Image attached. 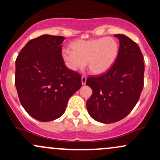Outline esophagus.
<instances>
[{"instance_id": "esophagus-1", "label": "esophagus", "mask_w": 160, "mask_h": 160, "mask_svg": "<svg viewBox=\"0 0 160 160\" xmlns=\"http://www.w3.org/2000/svg\"><path fill=\"white\" fill-rule=\"evenodd\" d=\"M81 82H82V85H85L86 82V76H82Z\"/></svg>"}]
</instances>
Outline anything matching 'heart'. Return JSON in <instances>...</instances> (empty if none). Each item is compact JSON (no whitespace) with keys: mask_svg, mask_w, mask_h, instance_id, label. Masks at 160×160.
<instances>
[{"mask_svg":"<svg viewBox=\"0 0 160 160\" xmlns=\"http://www.w3.org/2000/svg\"><path fill=\"white\" fill-rule=\"evenodd\" d=\"M72 50L65 49L62 57L68 68L82 70L87 62L89 71L95 74H104L113 66L119 53V45L111 38L78 40L71 45Z\"/></svg>","mask_w":160,"mask_h":160,"instance_id":"obj_1","label":"heart"}]
</instances>
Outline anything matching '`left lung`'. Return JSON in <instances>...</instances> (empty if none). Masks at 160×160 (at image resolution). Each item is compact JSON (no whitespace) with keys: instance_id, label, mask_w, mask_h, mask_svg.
Here are the masks:
<instances>
[{"instance_id":"left-lung-1","label":"left lung","mask_w":160,"mask_h":160,"mask_svg":"<svg viewBox=\"0 0 160 160\" xmlns=\"http://www.w3.org/2000/svg\"><path fill=\"white\" fill-rule=\"evenodd\" d=\"M120 40L116 62L108 72L89 77L86 84L92 89L86 108L92 119L112 123L126 117L137 104L144 87V64L138 45L124 34Z\"/></svg>"}]
</instances>
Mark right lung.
Returning a JSON list of instances; mask_svg holds the SVG:
<instances>
[{"mask_svg":"<svg viewBox=\"0 0 160 160\" xmlns=\"http://www.w3.org/2000/svg\"><path fill=\"white\" fill-rule=\"evenodd\" d=\"M65 38L43 34L29 40L16 60L15 85L20 102L41 122L59 118L70 97L82 86L81 75L62 57Z\"/></svg>","mask_w":160,"mask_h":160,"instance_id":"1","label":"right lung"}]
</instances>
